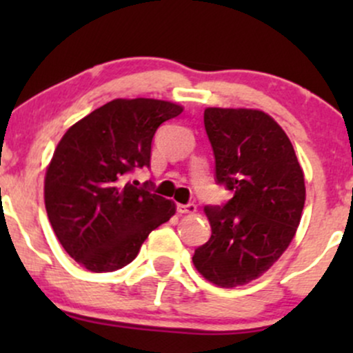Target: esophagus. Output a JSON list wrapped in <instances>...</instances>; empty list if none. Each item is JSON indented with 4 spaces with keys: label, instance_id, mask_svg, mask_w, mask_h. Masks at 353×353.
I'll return each mask as SVG.
<instances>
[{
    "label": "esophagus",
    "instance_id": "esophagus-1",
    "mask_svg": "<svg viewBox=\"0 0 353 353\" xmlns=\"http://www.w3.org/2000/svg\"><path fill=\"white\" fill-rule=\"evenodd\" d=\"M196 210V204H192V202H189V204H177V212L179 214H194Z\"/></svg>",
    "mask_w": 353,
    "mask_h": 353
}]
</instances>
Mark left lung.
I'll list each match as a JSON object with an SVG mask.
<instances>
[{
	"label": "left lung",
	"instance_id": "1",
	"mask_svg": "<svg viewBox=\"0 0 353 353\" xmlns=\"http://www.w3.org/2000/svg\"><path fill=\"white\" fill-rule=\"evenodd\" d=\"M204 125L216 182L234 196L205 205L212 236L192 262L209 282L232 289L267 272L292 242L305 184L292 143L265 112L208 108Z\"/></svg>",
	"mask_w": 353,
	"mask_h": 353
}]
</instances>
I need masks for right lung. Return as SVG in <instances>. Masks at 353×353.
Instances as JSON below:
<instances>
[{
    "label": "right lung",
    "mask_w": 353,
    "mask_h": 353,
    "mask_svg": "<svg viewBox=\"0 0 353 353\" xmlns=\"http://www.w3.org/2000/svg\"><path fill=\"white\" fill-rule=\"evenodd\" d=\"M182 108L159 99H114L71 125L44 179V204L56 237L91 272L123 269L176 205L131 182L151 165V144Z\"/></svg>",
    "instance_id": "right-lung-1"
}]
</instances>
